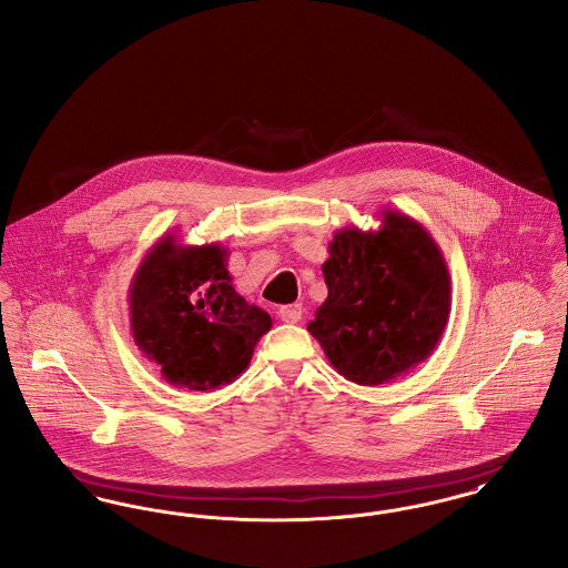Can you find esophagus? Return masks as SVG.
<instances>
[{"label":"esophagus","instance_id":"obj_1","mask_svg":"<svg viewBox=\"0 0 568 568\" xmlns=\"http://www.w3.org/2000/svg\"><path fill=\"white\" fill-rule=\"evenodd\" d=\"M302 304H287V306H281L278 308V317L285 322V324H297L302 320Z\"/></svg>","mask_w":568,"mask_h":568}]
</instances>
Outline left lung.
Here are the masks:
<instances>
[{"instance_id": "1", "label": "left lung", "mask_w": 568, "mask_h": 568, "mask_svg": "<svg viewBox=\"0 0 568 568\" xmlns=\"http://www.w3.org/2000/svg\"><path fill=\"white\" fill-rule=\"evenodd\" d=\"M327 297L308 322L338 375L375 387L436 349L452 311V278L428 230L398 211L381 227H345L327 246Z\"/></svg>"}]
</instances>
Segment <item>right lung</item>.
Instances as JSON below:
<instances>
[{
	"label": "right lung",
	"instance_id": "1",
	"mask_svg": "<svg viewBox=\"0 0 568 568\" xmlns=\"http://www.w3.org/2000/svg\"><path fill=\"white\" fill-rule=\"evenodd\" d=\"M219 244H153L130 285V325L138 349L162 377L193 392H213L241 377L271 315L248 304L225 266Z\"/></svg>",
	"mask_w": 568,
	"mask_h": 568
}]
</instances>
